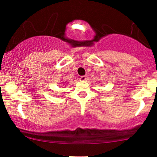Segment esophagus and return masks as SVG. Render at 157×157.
<instances>
[{
    "label": "esophagus",
    "mask_w": 157,
    "mask_h": 157,
    "mask_svg": "<svg viewBox=\"0 0 157 157\" xmlns=\"http://www.w3.org/2000/svg\"><path fill=\"white\" fill-rule=\"evenodd\" d=\"M86 78H87V76H86V75H83V76L80 77V80L85 81V80H86Z\"/></svg>",
    "instance_id": "1"
}]
</instances>
